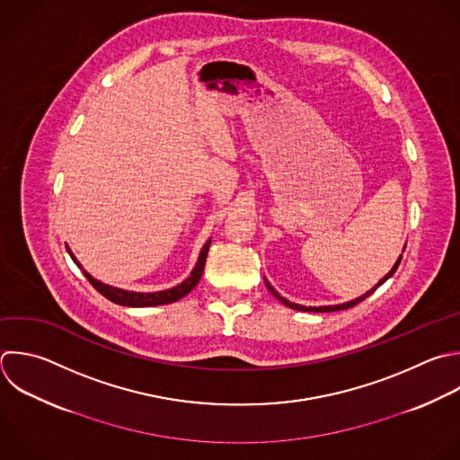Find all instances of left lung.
<instances>
[{
	"label": "left lung",
	"mask_w": 460,
	"mask_h": 460,
	"mask_svg": "<svg viewBox=\"0 0 460 460\" xmlns=\"http://www.w3.org/2000/svg\"><path fill=\"white\" fill-rule=\"evenodd\" d=\"M401 259H402V255H399V259H397V262L392 266V270L370 289V291H367L365 295H361V296H358V298H354V300H350V302H345V304H338V305H320V307H305V305H300V304H295V302H289V300H286L284 296H280L273 288H271V284L264 279V282H266V288L270 289V293L275 296V298H279L284 305H288V307H291V309H296V311H309V313H329V311H341V309H349V307H354L356 304H359L361 300H365L367 296H370L383 282H386L394 273H395V270H397V266H399V262H401Z\"/></svg>",
	"instance_id": "left-lung-1"
}]
</instances>
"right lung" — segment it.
Masks as SVG:
<instances>
[{"label": "right lung", "mask_w": 460, "mask_h": 460, "mask_svg": "<svg viewBox=\"0 0 460 460\" xmlns=\"http://www.w3.org/2000/svg\"><path fill=\"white\" fill-rule=\"evenodd\" d=\"M210 241H212V239H208V241L205 243V246H203L201 252H199V257H198V262H196L192 273H190L181 284H178V286H174V288H171V289L155 291V293H137V291H126V289H120V288L108 286V284H104V282L93 279L86 270H83L81 262L75 259V255L72 253L70 246H66V250H68L70 257L74 259V262L84 271V275H86V279L92 282V286H93L101 295H104L108 300L119 304V305H128V307H151V305L172 304V302L183 298L185 295H189V293L196 288V284L199 282V279H201V275H203V270H205V262H207Z\"/></svg>", "instance_id": "add662e5"}]
</instances>
